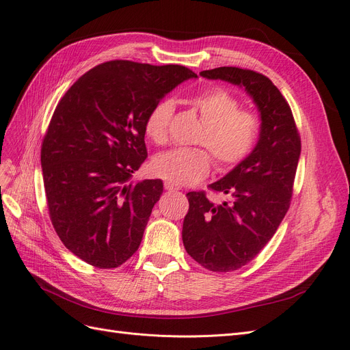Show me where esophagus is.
Returning <instances> with one entry per match:
<instances>
[{
  "mask_svg": "<svg viewBox=\"0 0 350 350\" xmlns=\"http://www.w3.org/2000/svg\"><path fill=\"white\" fill-rule=\"evenodd\" d=\"M165 189L166 191H179L180 187L174 184V183H171V180H166V183H165Z\"/></svg>",
  "mask_w": 350,
  "mask_h": 350,
  "instance_id": "1",
  "label": "esophagus"
}]
</instances>
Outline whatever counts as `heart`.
<instances>
[{
	"instance_id": "1",
	"label": "heart",
	"mask_w": 350,
	"mask_h": 350,
	"mask_svg": "<svg viewBox=\"0 0 350 350\" xmlns=\"http://www.w3.org/2000/svg\"><path fill=\"white\" fill-rule=\"evenodd\" d=\"M191 103L206 123L200 144L213 152L221 170H231L253 152L260 120L248 110H240V103L226 89L214 88L195 94ZM174 103L161 100L153 105L145 118V135L153 144L163 145L172 118ZM213 166L209 152L201 148H175L159 153L152 167L157 175L178 185H192L202 180Z\"/></svg>"
}]
</instances>
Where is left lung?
Returning a JSON list of instances; mask_svg holds the SVG:
<instances>
[{
  "instance_id": "8db88e82",
  "label": "left lung",
  "mask_w": 350,
  "mask_h": 350,
  "mask_svg": "<svg viewBox=\"0 0 350 350\" xmlns=\"http://www.w3.org/2000/svg\"><path fill=\"white\" fill-rule=\"evenodd\" d=\"M200 75L244 89L260 113L253 152L209 185L230 200L217 205L204 192L187 193L189 211L183 226L187 253L211 271H234L260 253L283 221L301 144L291 109L269 77L239 67H217Z\"/></svg>"
}]
</instances>
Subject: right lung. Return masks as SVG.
<instances>
[{
  "label": "right lung",
  "mask_w": 350,
  "mask_h": 350,
  "mask_svg": "<svg viewBox=\"0 0 350 350\" xmlns=\"http://www.w3.org/2000/svg\"><path fill=\"white\" fill-rule=\"evenodd\" d=\"M176 64L113 60L83 75L62 97L41 146L49 213L62 243L97 269H115L141 245L161 179L133 183L145 162V118L180 83Z\"/></svg>",
  "instance_id": "add662e5"
}]
</instances>
